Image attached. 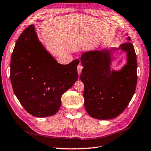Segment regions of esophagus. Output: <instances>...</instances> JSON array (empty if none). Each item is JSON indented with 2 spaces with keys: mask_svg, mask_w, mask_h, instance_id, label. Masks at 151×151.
I'll list each match as a JSON object with an SVG mask.
<instances>
[{
  "mask_svg": "<svg viewBox=\"0 0 151 151\" xmlns=\"http://www.w3.org/2000/svg\"><path fill=\"white\" fill-rule=\"evenodd\" d=\"M83 68V67L82 65H79L78 66V72L79 74H80V73H81V71H82Z\"/></svg>",
  "mask_w": 151,
  "mask_h": 151,
  "instance_id": "esophagus-1",
  "label": "esophagus"
}]
</instances>
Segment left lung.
<instances>
[{"instance_id": "1", "label": "left lung", "mask_w": 151, "mask_h": 151, "mask_svg": "<svg viewBox=\"0 0 151 151\" xmlns=\"http://www.w3.org/2000/svg\"><path fill=\"white\" fill-rule=\"evenodd\" d=\"M127 40L131 41L129 36ZM117 50L127 52V63L119 71H111L113 52ZM81 61L84 68L80 78L84 85L87 113L99 120L119 116L127 108L137 86V61L133 44L127 42L119 48L88 51L81 55Z\"/></svg>"}]
</instances>
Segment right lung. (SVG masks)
<instances>
[{
  "label": "right lung",
  "instance_id": "add662e5",
  "mask_svg": "<svg viewBox=\"0 0 151 151\" xmlns=\"http://www.w3.org/2000/svg\"><path fill=\"white\" fill-rule=\"evenodd\" d=\"M78 60L61 65L40 42L34 25L18 38L12 55L10 79L16 97L26 111L36 117L55 115L61 96L78 78Z\"/></svg>",
  "mask_w": 151,
  "mask_h": 151
}]
</instances>
